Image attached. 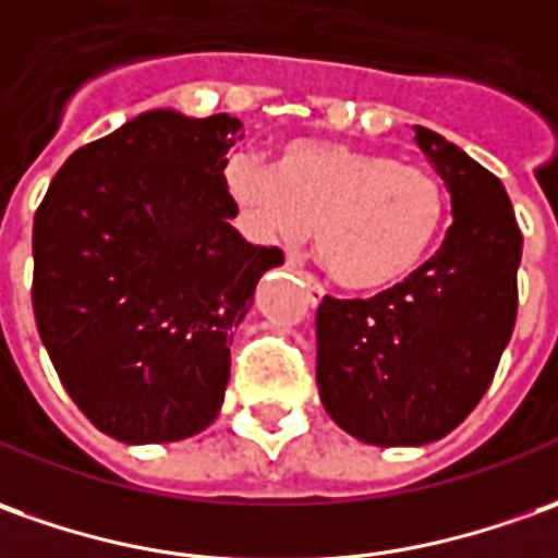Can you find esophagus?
Here are the masks:
<instances>
[{
	"instance_id": "obj_1",
	"label": "esophagus",
	"mask_w": 558,
	"mask_h": 558,
	"mask_svg": "<svg viewBox=\"0 0 558 558\" xmlns=\"http://www.w3.org/2000/svg\"><path fill=\"white\" fill-rule=\"evenodd\" d=\"M298 276H301V282L306 286L310 303H313V306H318V303H322V298H325V286H322V282H318L316 276H313L310 270H298Z\"/></svg>"
}]
</instances>
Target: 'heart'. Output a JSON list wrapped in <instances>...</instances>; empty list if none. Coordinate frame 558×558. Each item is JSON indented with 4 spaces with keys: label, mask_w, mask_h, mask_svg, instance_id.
<instances>
[{
    "label": "heart",
    "mask_w": 558,
    "mask_h": 558,
    "mask_svg": "<svg viewBox=\"0 0 558 558\" xmlns=\"http://www.w3.org/2000/svg\"><path fill=\"white\" fill-rule=\"evenodd\" d=\"M225 184L264 245L294 248L316 228L322 264L355 291L413 276L447 221L444 184L428 169L343 142H291L272 169L230 157Z\"/></svg>",
    "instance_id": "b5f03b06"
}]
</instances>
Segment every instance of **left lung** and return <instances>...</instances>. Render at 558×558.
Returning a JSON list of instances; mask_svg holds the SVG:
<instances>
[{
  "label": "left lung",
  "instance_id": "obj_1",
  "mask_svg": "<svg viewBox=\"0 0 558 558\" xmlns=\"http://www.w3.org/2000/svg\"><path fill=\"white\" fill-rule=\"evenodd\" d=\"M452 197L447 240L413 276L367 301L316 313L318 395L374 447L447 437L489 389L517 325L522 233L505 184L440 133L416 126Z\"/></svg>",
  "mask_w": 558,
  "mask_h": 558
}]
</instances>
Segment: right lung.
I'll use <instances>...</instances> for the list:
<instances>
[{
  "label": "right lung",
  "instance_id": "add662e5",
  "mask_svg": "<svg viewBox=\"0 0 558 558\" xmlns=\"http://www.w3.org/2000/svg\"><path fill=\"white\" fill-rule=\"evenodd\" d=\"M242 124L145 111L78 148L33 221V313L69 398L124 444L199 434L221 410L230 343L286 257L230 228Z\"/></svg>",
  "mask_w": 558,
  "mask_h": 558
}]
</instances>
